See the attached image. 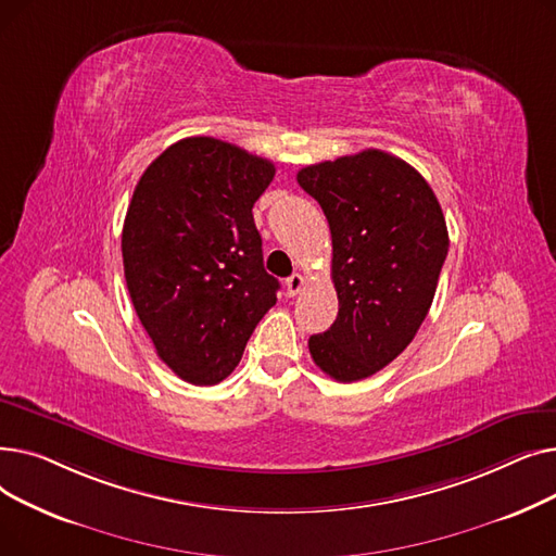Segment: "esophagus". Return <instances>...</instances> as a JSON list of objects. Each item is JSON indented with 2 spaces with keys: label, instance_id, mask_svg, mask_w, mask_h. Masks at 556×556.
Returning a JSON list of instances; mask_svg holds the SVG:
<instances>
[{
  "label": "esophagus",
  "instance_id": "34e87169",
  "mask_svg": "<svg viewBox=\"0 0 556 556\" xmlns=\"http://www.w3.org/2000/svg\"><path fill=\"white\" fill-rule=\"evenodd\" d=\"M304 277L300 275V273H295V275H290L288 279H286V293H288V298H295L300 290L304 288Z\"/></svg>",
  "mask_w": 556,
  "mask_h": 556
}]
</instances>
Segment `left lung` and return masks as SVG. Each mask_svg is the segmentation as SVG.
Segmentation results:
<instances>
[{
  "label": "left lung",
  "instance_id": "8db88e82",
  "mask_svg": "<svg viewBox=\"0 0 556 556\" xmlns=\"http://www.w3.org/2000/svg\"><path fill=\"white\" fill-rule=\"evenodd\" d=\"M298 182L329 220L340 306L336 323L308 338V352L336 381H363L426 319L448 254L446 220L421 173L386 151L306 166Z\"/></svg>",
  "mask_w": 556,
  "mask_h": 556
}]
</instances>
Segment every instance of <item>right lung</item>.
Wrapping results in <instances>:
<instances>
[{
	"label": "right lung",
	"instance_id": "obj_1",
	"mask_svg": "<svg viewBox=\"0 0 556 556\" xmlns=\"http://www.w3.org/2000/svg\"><path fill=\"white\" fill-rule=\"evenodd\" d=\"M273 178L270 160L187 137L135 187L122 233L128 293L157 356L187 383L227 378L277 304L252 216Z\"/></svg>",
	"mask_w": 556,
	"mask_h": 556
}]
</instances>
